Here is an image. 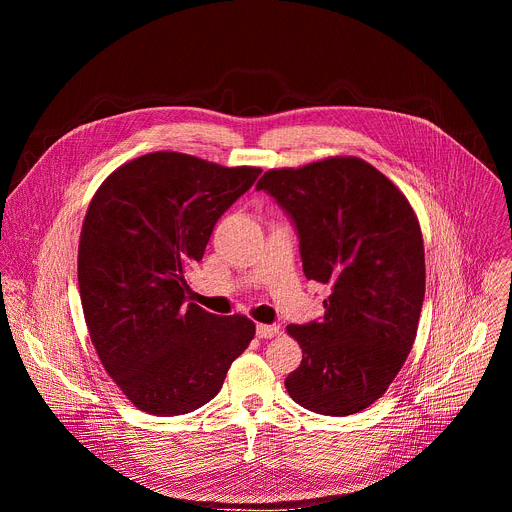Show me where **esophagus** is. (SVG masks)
<instances>
[{"mask_svg":"<svg viewBox=\"0 0 512 512\" xmlns=\"http://www.w3.org/2000/svg\"><path fill=\"white\" fill-rule=\"evenodd\" d=\"M279 334V326L275 324H259L257 326V336L259 338H273Z\"/></svg>","mask_w":512,"mask_h":512,"instance_id":"obj_1","label":"esophagus"}]
</instances>
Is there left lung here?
<instances>
[{"label": "left lung", "mask_w": 512, "mask_h": 512, "mask_svg": "<svg viewBox=\"0 0 512 512\" xmlns=\"http://www.w3.org/2000/svg\"><path fill=\"white\" fill-rule=\"evenodd\" d=\"M300 235L308 279L330 285L324 318L289 324L302 348L285 379L302 407L344 417L385 395L415 342L425 296L417 214L375 166L336 156L263 174Z\"/></svg>", "instance_id": "obj_1"}]
</instances>
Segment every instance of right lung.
<instances>
[{"mask_svg":"<svg viewBox=\"0 0 512 512\" xmlns=\"http://www.w3.org/2000/svg\"><path fill=\"white\" fill-rule=\"evenodd\" d=\"M261 168H227L180 152L135 158L95 192L79 243V291L105 371L141 411L190 413L221 391L255 324L186 302L223 212Z\"/></svg>","mask_w":512,"mask_h":512,"instance_id":"obj_1","label":"right lung"}]
</instances>
